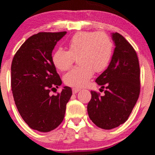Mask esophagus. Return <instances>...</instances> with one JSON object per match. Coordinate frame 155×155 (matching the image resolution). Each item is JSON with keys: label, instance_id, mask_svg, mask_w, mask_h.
Wrapping results in <instances>:
<instances>
[{"label": "esophagus", "instance_id": "obj_1", "mask_svg": "<svg viewBox=\"0 0 155 155\" xmlns=\"http://www.w3.org/2000/svg\"><path fill=\"white\" fill-rule=\"evenodd\" d=\"M79 91H80V89H79V88H75V87L72 88V91H73L74 94H76V93L78 92Z\"/></svg>", "mask_w": 155, "mask_h": 155}]
</instances>
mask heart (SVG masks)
Returning <instances> with one entry per match:
<instances>
[{
    "label": "heart",
    "instance_id": "1",
    "mask_svg": "<svg viewBox=\"0 0 155 155\" xmlns=\"http://www.w3.org/2000/svg\"><path fill=\"white\" fill-rule=\"evenodd\" d=\"M113 45L106 34L81 31L68 42V50L58 48L52 56V61L61 71H68L77 57L78 67L64 76L67 85L82 87L87 85L94 72L99 73L107 68L113 55Z\"/></svg>",
    "mask_w": 155,
    "mask_h": 155
}]
</instances>
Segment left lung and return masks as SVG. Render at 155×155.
<instances>
[{
	"mask_svg": "<svg viewBox=\"0 0 155 155\" xmlns=\"http://www.w3.org/2000/svg\"><path fill=\"white\" fill-rule=\"evenodd\" d=\"M115 43L107 69L97 78V84L106 88L103 96L91 91L87 104L89 118L97 127L111 130L124 124L139 98L140 65L134 47L118 32L112 34Z\"/></svg>",
	"mask_w": 155,
	"mask_h": 155,
	"instance_id": "1",
	"label": "left lung"
}]
</instances>
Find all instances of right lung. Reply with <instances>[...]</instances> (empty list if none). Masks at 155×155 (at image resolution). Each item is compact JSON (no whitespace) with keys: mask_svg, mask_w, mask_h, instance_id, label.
Here are the masks:
<instances>
[{"mask_svg":"<svg viewBox=\"0 0 155 155\" xmlns=\"http://www.w3.org/2000/svg\"><path fill=\"white\" fill-rule=\"evenodd\" d=\"M66 33L31 35L12 60L11 84L16 107L28 127L39 132H50L62 123L72 95L68 86L56 95L50 94L62 84L52 61V52Z\"/></svg>","mask_w":155,"mask_h":155,"instance_id":"right-lung-1","label":"right lung"}]
</instances>
